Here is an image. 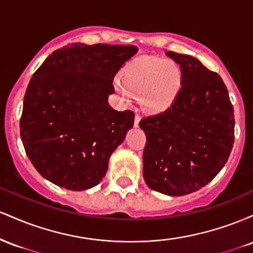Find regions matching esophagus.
Returning a JSON list of instances; mask_svg holds the SVG:
<instances>
[{
  "mask_svg": "<svg viewBox=\"0 0 253 253\" xmlns=\"http://www.w3.org/2000/svg\"><path fill=\"white\" fill-rule=\"evenodd\" d=\"M139 121H140V117H139V115L136 114L135 118H134V127H138L139 126Z\"/></svg>",
  "mask_w": 253,
  "mask_h": 253,
  "instance_id": "obj_1",
  "label": "esophagus"
}]
</instances>
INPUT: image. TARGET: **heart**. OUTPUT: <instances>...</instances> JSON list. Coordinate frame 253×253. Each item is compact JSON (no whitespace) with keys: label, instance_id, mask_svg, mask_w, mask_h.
<instances>
[{"label":"heart","instance_id":"heart-1","mask_svg":"<svg viewBox=\"0 0 253 253\" xmlns=\"http://www.w3.org/2000/svg\"><path fill=\"white\" fill-rule=\"evenodd\" d=\"M123 84L114 85L123 100L130 95L140 97V103L147 112L162 113L172 106L182 84L179 68L171 60L141 59L129 64L121 72Z\"/></svg>","mask_w":253,"mask_h":253}]
</instances>
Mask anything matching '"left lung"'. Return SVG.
Here are the masks:
<instances>
[{"mask_svg":"<svg viewBox=\"0 0 253 253\" xmlns=\"http://www.w3.org/2000/svg\"><path fill=\"white\" fill-rule=\"evenodd\" d=\"M179 64L175 102L141 119L146 135L143 173L152 190L169 196L194 193L225 167L234 141V113L225 83L196 58L165 52Z\"/></svg>","mask_w":253,"mask_h":253,"instance_id":"8db88e82","label":"left lung"}]
</instances>
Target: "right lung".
I'll return each instance as SVG.
<instances>
[{
	"instance_id": "obj_1",
	"label": "right lung",
	"mask_w": 253,
	"mask_h": 253,
	"mask_svg": "<svg viewBox=\"0 0 253 253\" xmlns=\"http://www.w3.org/2000/svg\"><path fill=\"white\" fill-rule=\"evenodd\" d=\"M138 52L133 45L58 48L31 78L20 135L28 158L43 178L69 190L102 181L109 157L134 124V113L108 103L113 78Z\"/></svg>"
}]
</instances>
